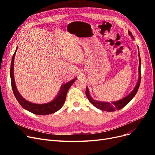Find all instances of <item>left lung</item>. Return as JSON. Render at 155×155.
<instances>
[{
	"label": "left lung",
	"mask_w": 155,
	"mask_h": 155,
	"mask_svg": "<svg viewBox=\"0 0 155 155\" xmlns=\"http://www.w3.org/2000/svg\"><path fill=\"white\" fill-rule=\"evenodd\" d=\"M129 34L131 37V38L134 39V37L132 34V33L129 31ZM139 51V49H138ZM138 57H139V67H138V70H139V78H138V81L137 82V85H136L135 88L133 89V91L131 92L129 95L125 97L123 99H121L119 101H113V102H103V101H99L97 100H94L93 98L91 96L90 93H89L88 88L87 87L86 88V96L87 98L88 99L89 101H90L92 104H93L94 106H95L97 109H99L101 110H104V111H107V112H112V111H115L116 110H120L121 109H122L123 107H124L128 103L133 99V98L135 96V95L137 94V93L138 92V90L139 88L140 85V81H141V70H140V67H141V59H140V53L138 52Z\"/></svg>",
	"instance_id": "8db88e82"
}]
</instances>
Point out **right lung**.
Returning a JSON list of instances; mask_svg holds the SVG:
<instances>
[{
	"label": "right lung",
	"mask_w": 155,
	"mask_h": 155,
	"mask_svg": "<svg viewBox=\"0 0 155 155\" xmlns=\"http://www.w3.org/2000/svg\"><path fill=\"white\" fill-rule=\"evenodd\" d=\"M16 50L14 53L12 59V63H11V68H10V78H11V83H12V87L13 89V92L14 95H15L17 100L19 103V104L25 109L26 110L31 112V113H34L37 115H47L54 113V112L59 110L61 108L64 104L65 100H66L67 94L68 91L70 87L72 86V84L76 81L77 78H74L72 80L67 83L66 84H64L59 90V92L57 96L55 97V99L47 104H33V103L28 101L26 100L25 98H23L22 96L20 94V93L17 91V88L16 87V85L14 80V75H13V66H14V59H15V55Z\"/></svg>",
	"instance_id": "obj_1"
}]
</instances>
